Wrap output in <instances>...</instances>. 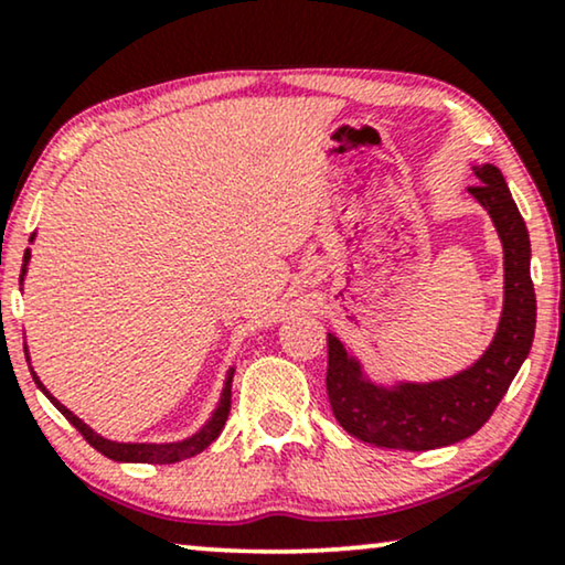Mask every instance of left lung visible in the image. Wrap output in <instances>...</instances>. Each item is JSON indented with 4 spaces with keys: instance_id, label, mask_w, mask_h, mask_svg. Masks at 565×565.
Wrapping results in <instances>:
<instances>
[{
    "instance_id": "obj_1",
    "label": "left lung",
    "mask_w": 565,
    "mask_h": 565,
    "mask_svg": "<svg viewBox=\"0 0 565 565\" xmlns=\"http://www.w3.org/2000/svg\"><path fill=\"white\" fill-rule=\"evenodd\" d=\"M478 184L468 188L491 215L504 249V306L491 344L460 373L439 381L375 383L365 365L329 334V404L352 437L391 450H435L460 443L489 422L535 337V288L530 280V234L504 174L493 164H473Z\"/></svg>"
}]
</instances>
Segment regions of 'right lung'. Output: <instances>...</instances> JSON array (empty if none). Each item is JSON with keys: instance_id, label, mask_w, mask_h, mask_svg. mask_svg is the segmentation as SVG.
<instances>
[{"instance_id": "add662e5", "label": "right lung", "mask_w": 565, "mask_h": 565, "mask_svg": "<svg viewBox=\"0 0 565 565\" xmlns=\"http://www.w3.org/2000/svg\"><path fill=\"white\" fill-rule=\"evenodd\" d=\"M35 234L30 236V242H33ZM28 262H30V249H25V257H22V273H20V285L25 280L28 275ZM25 358L30 362V354H28V347H25ZM30 373H33V381L38 388L45 393V398L51 401L53 406L58 408L61 414L66 416L68 422L74 424L76 429L82 431V437L87 439V443L95 447L97 452H103L105 458L110 460H118V462H153V466H167V462H180V460H188L192 455L203 452L207 445L215 443V437L221 435L223 424L228 419V412H231V381H234V367L226 373V383H223V391H221V398H218V406L213 408L211 419H207L203 427H200L195 435L184 437V439H177V443H115V439H107L103 435H97L95 429L89 427V424H84L79 416L68 412V408L61 404L58 398L51 396V391L45 388L41 383V377L35 375V370L30 367Z\"/></svg>"}]
</instances>
